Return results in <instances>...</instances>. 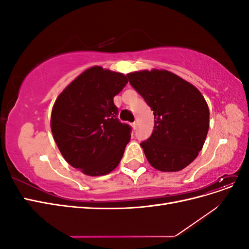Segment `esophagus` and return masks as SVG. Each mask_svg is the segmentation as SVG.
I'll return each instance as SVG.
<instances>
[{
    "label": "esophagus",
    "instance_id": "esophagus-1",
    "mask_svg": "<svg viewBox=\"0 0 249 249\" xmlns=\"http://www.w3.org/2000/svg\"><path fill=\"white\" fill-rule=\"evenodd\" d=\"M132 127H133L134 130H136V127H137V124H136V123H133V124H132Z\"/></svg>",
    "mask_w": 249,
    "mask_h": 249
}]
</instances>
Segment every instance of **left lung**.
<instances>
[{"mask_svg":"<svg viewBox=\"0 0 249 249\" xmlns=\"http://www.w3.org/2000/svg\"><path fill=\"white\" fill-rule=\"evenodd\" d=\"M130 84L154 111V131L140 143L147 161L160 171H179L198 156L210 124V112L199 90L164 70L126 74Z\"/></svg>","mask_w":249,"mask_h":249,"instance_id":"1","label":"left lung"}]
</instances>
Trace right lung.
<instances>
[{
  "label": "right lung",
  "instance_id": "1",
  "mask_svg": "<svg viewBox=\"0 0 249 249\" xmlns=\"http://www.w3.org/2000/svg\"><path fill=\"white\" fill-rule=\"evenodd\" d=\"M129 82L124 73L92 66L59 94L51 129L66 162L90 177L117 167L131 139V126L117 118L113 99Z\"/></svg>",
  "mask_w": 249,
  "mask_h": 249
}]
</instances>
